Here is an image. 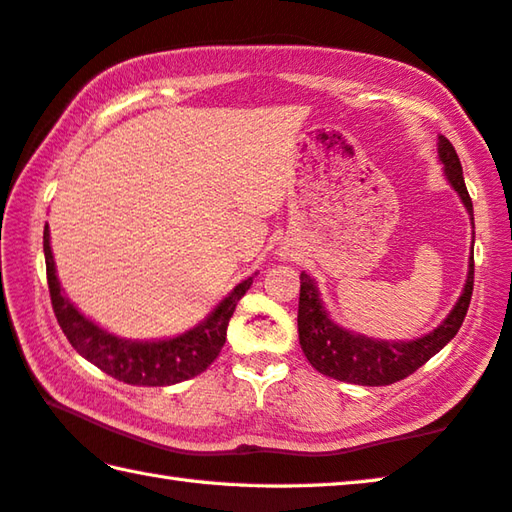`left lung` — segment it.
Here are the masks:
<instances>
[{
    "label": "left lung",
    "mask_w": 512,
    "mask_h": 512,
    "mask_svg": "<svg viewBox=\"0 0 512 512\" xmlns=\"http://www.w3.org/2000/svg\"><path fill=\"white\" fill-rule=\"evenodd\" d=\"M439 159L445 167V176L454 190L459 192L463 206L472 217V199L463 181L461 161L452 143L445 136H439ZM468 280L463 286L459 302L454 304L448 318L439 327L410 342H387L371 340L338 327L324 311L318 286L309 275H300V306H297V333L306 360L320 371V374L345 380L353 385L380 387L403 380L418 367H423L434 353H439L448 342L457 336L463 318H466L472 284H475V255H470Z\"/></svg>",
    "instance_id": "obj_1"
}]
</instances>
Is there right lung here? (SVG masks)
Segmentation results:
<instances>
[{
    "instance_id": "add662e5",
    "label": "right lung",
    "mask_w": 512,
    "mask_h": 512,
    "mask_svg": "<svg viewBox=\"0 0 512 512\" xmlns=\"http://www.w3.org/2000/svg\"><path fill=\"white\" fill-rule=\"evenodd\" d=\"M44 259L53 313L71 347L111 378L123 380L127 385L145 387L174 385L206 371L219 356L221 347H224L228 322L235 313V306L246 295L255 277H248V280L232 288L228 297L219 302L217 309L194 329L170 340L138 342L118 338L114 333L100 329L98 324L87 320L69 302V297L62 293L58 275H55L49 226L44 228Z\"/></svg>"
}]
</instances>
